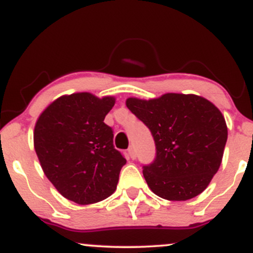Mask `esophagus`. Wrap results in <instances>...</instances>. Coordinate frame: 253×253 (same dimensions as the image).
I'll return each mask as SVG.
<instances>
[{
  "label": "esophagus",
  "mask_w": 253,
  "mask_h": 253,
  "mask_svg": "<svg viewBox=\"0 0 253 253\" xmlns=\"http://www.w3.org/2000/svg\"><path fill=\"white\" fill-rule=\"evenodd\" d=\"M127 153H129L130 158L131 159H136V149L134 146H130L129 149H127Z\"/></svg>",
  "instance_id": "obj_1"
}]
</instances>
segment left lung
Listing matches in <instances>:
<instances>
[{
	"instance_id": "1",
	"label": "left lung",
	"mask_w": 253,
	"mask_h": 253,
	"mask_svg": "<svg viewBox=\"0 0 253 253\" xmlns=\"http://www.w3.org/2000/svg\"><path fill=\"white\" fill-rule=\"evenodd\" d=\"M126 104L154 137L157 155L143 166L149 189L169 201L203 192L220 167L228 135L220 110L203 96L179 93L127 98Z\"/></svg>"
}]
</instances>
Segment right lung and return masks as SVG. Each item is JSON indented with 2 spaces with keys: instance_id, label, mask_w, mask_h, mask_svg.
Instances as JSON below:
<instances>
[{
  "instance_id": "add662e5",
  "label": "right lung",
  "mask_w": 253,
  "mask_h": 253,
  "mask_svg": "<svg viewBox=\"0 0 253 253\" xmlns=\"http://www.w3.org/2000/svg\"><path fill=\"white\" fill-rule=\"evenodd\" d=\"M116 99L90 93L62 95L39 116L33 142L52 185L78 204L100 202L117 189L126 164L113 147V131L104 123Z\"/></svg>"
}]
</instances>
